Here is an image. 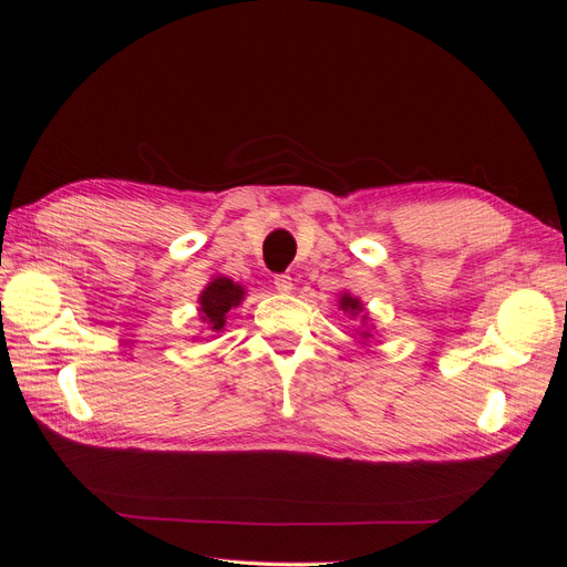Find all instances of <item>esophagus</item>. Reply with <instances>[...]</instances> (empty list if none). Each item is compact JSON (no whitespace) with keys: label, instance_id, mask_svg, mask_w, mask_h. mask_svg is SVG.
Wrapping results in <instances>:
<instances>
[{"label":"esophagus","instance_id":"34e87169","mask_svg":"<svg viewBox=\"0 0 567 567\" xmlns=\"http://www.w3.org/2000/svg\"><path fill=\"white\" fill-rule=\"evenodd\" d=\"M274 288L286 296V293H290V290H293V279H290L288 274H277V277H274Z\"/></svg>","mask_w":567,"mask_h":567}]
</instances>
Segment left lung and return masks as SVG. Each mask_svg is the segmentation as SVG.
Wrapping results in <instances>:
<instances>
[{"mask_svg": "<svg viewBox=\"0 0 567 567\" xmlns=\"http://www.w3.org/2000/svg\"><path fill=\"white\" fill-rule=\"evenodd\" d=\"M340 307H342V310H346V312H352V315L362 312V305H359V300L352 298V296H348V293L340 298ZM364 336H367V333H364Z\"/></svg>", "mask_w": 567, "mask_h": 567, "instance_id": "left-lung-1", "label": "left lung"}]
</instances>
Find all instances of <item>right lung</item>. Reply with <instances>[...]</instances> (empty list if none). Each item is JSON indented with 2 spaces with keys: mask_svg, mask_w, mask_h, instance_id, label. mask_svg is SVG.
<instances>
[{
  "mask_svg": "<svg viewBox=\"0 0 567 567\" xmlns=\"http://www.w3.org/2000/svg\"><path fill=\"white\" fill-rule=\"evenodd\" d=\"M244 300V288L236 286L231 279L219 277L210 286H205L200 293V312L203 321L210 323L213 331H219L225 326V317L234 305Z\"/></svg>",
  "mask_w": 567,
  "mask_h": 567,
  "instance_id": "add662e5",
  "label": "right lung"
}]
</instances>
